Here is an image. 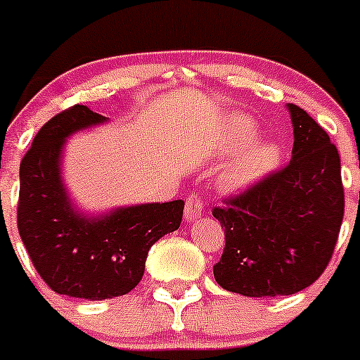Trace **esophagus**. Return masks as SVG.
Returning a JSON list of instances; mask_svg holds the SVG:
<instances>
[{
	"instance_id": "34e87169",
	"label": "esophagus",
	"mask_w": 360,
	"mask_h": 360,
	"mask_svg": "<svg viewBox=\"0 0 360 360\" xmlns=\"http://www.w3.org/2000/svg\"><path fill=\"white\" fill-rule=\"evenodd\" d=\"M203 212V200L198 193H193L187 196L186 200V212H184V217L186 221H194L202 216Z\"/></svg>"
}]
</instances>
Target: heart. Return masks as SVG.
<instances>
[{"label":"heart","instance_id":"obj_1","mask_svg":"<svg viewBox=\"0 0 360 360\" xmlns=\"http://www.w3.org/2000/svg\"><path fill=\"white\" fill-rule=\"evenodd\" d=\"M232 134L239 146H248L257 137L259 130L250 117H236L232 121ZM280 162V148L271 141L255 144L246 155L226 173L225 182L230 189H245L260 178L271 173Z\"/></svg>","mask_w":360,"mask_h":360}]
</instances>
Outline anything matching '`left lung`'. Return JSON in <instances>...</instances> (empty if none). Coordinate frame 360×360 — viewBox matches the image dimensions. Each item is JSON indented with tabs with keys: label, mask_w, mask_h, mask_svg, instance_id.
I'll list each match as a JSON object with an SVG mask.
<instances>
[{
	"label": "left lung",
	"mask_w": 360,
	"mask_h": 360,
	"mask_svg": "<svg viewBox=\"0 0 360 360\" xmlns=\"http://www.w3.org/2000/svg\"><path fill=\"white\" fill-rule=\"evenodd\" d=\"M292 157L214 207L225 250L214 266L221 288L243 296H288L309 288L328 266L345 214L341 158L330 137L289 103Z\"/></svg>",
	"instance_id": "1"
}]
</instances>
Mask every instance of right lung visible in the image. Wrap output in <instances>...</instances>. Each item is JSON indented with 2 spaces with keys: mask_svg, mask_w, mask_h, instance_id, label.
I'll return each instance as SVG.
<instances>
[{
  "mask_svg": "<svg viewBox=\"0 0 360 360\" xmlns=\"http://www.w3.org/2000/svg\"><path fill=\"white\" fill-rule=\"evenodd\" d=\"M107 121L75 105L48 121L21 160L18 229L41 278L58 295L107 300L141 282L151 246L178 230L184 202L123 207L100 217L72 207L62 182L69 135Z\"/></svg>",
  "mask_w": 360,
  "mask_h": 360,
  "instance_id": "obj_1",
  "label": "right lung"
}]
</instances>
